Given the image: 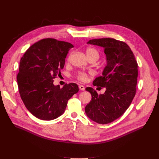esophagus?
<instances>
[{"mask_svg": "<svg viewBox=\"0 0 159 159\" xmlns=\"http://www.w3.org/2000/svg\"><path fill=\"white\" fill-rule=\"evenodd\" d=\"M79 87L80 90H85V87L84 85H80L79 86Z\"/></svg>", "mask_w": 159, "mask_h": 159, "instance_id": "esophagus-1", "label": "esophagus"}]
</instances>
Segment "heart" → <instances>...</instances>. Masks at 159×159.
Returning <instances> with one entry per match:
<instances>
[{
  "instance_id": "1",
  "label": "heart",
  "mask_w": 159,
  "mask_h": 159,
  "mask_svg": "<svg viewBox=\"0 0 159 159\" xmlns=\"http://www.w3.org/2000/svg\"><path fill=\"white\" fill-rule=\"evenodd\" d=\"M85 54L89 59L96 58L98 60L99 57L98 50L93 48H88L85 51ZM77 78L82 82H85L87 80V74L85 72H79L77 74Z\"/></svg>"
}]
</instances>
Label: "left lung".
I'll return each instance as SVG.
<instances>
[{
	"label": "left lung",
	"instance_id": "obj_1",
	"mask_svg": "<svg viewBox=\"0 0 159 159\" xmlns=\"http://www.w3.org/2000/svg\"><path fill=\"white\" fill-rule=\"evenodd\" d=\"M87 43L104 49L106 65L102 76L96 78L93 85L106 87V91L99 95L93 88L86 87L92 99L85 111L93 121L107 124L123 115L131 103L136 93L138 64L131 48L123 41L106 38Z\"/></svg>",
	"mask_w": 159,
	"mask_h": 159
}]
</instances>
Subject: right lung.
Segmentation results:
<instances>
[{"label":"right lung","instance_id":"obj_1","mask_svg":"<svg viewBox=\"0 0 159 159\" xmlns=\"http://www.w3.org/2000/svg\"><path fill=\"white\" fill-rule=\"evenodd\" d=\"M73 45L47 38L33 44L20 60L17 81L20 98L31 114L41 120H55L64 112L68 101L79 91L75 83L62 88L53 84Z\"/></svg>","mask_w":159,"mask_h":159}]
</instances>
